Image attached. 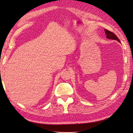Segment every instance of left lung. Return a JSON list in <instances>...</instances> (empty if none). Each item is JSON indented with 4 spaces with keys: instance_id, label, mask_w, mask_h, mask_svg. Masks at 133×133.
<instances>
[{
    "instance_id": "obj_1",
    "label": "left lung",
    "mask_w": 133,
    "mask_h": 133,
    "mask_svg": "<svg viewBox=\"0 0 133 133\" xmlns=\"http://www.w3.org/2000/svg\"><path fill=\"white\" fill-rule=\"evenodd\" d=\"M105 31L106 34V37L107 39H112V40H116L118 42H120V41L119 40V39L118 38L117 36L115 34H114L112 32H111L110 31H108L107 29H105Z\"/></svg>"
}]
</instances>
